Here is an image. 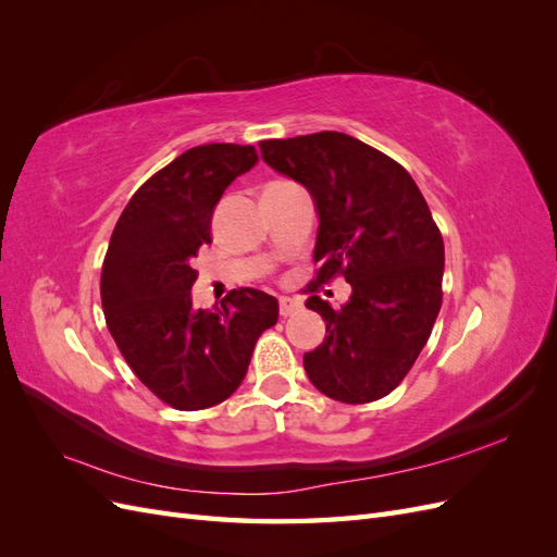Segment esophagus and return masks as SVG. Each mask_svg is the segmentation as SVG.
<instances>
[{"label":"esophagus","mask_w":557,"mask_h":557,"mask_svg":"<svg viewBox=\"0 0 557 557\" xmlns=\"http://www.w3.org/2000/svg\"><path fill=\"white\" fill-rule=\"evenodd\" d=\"M278 307H281V315H283V318H288V315H293V313L301 311V301H299V299H295V297H281Z\"/></svg>","instance_id":"1"}]
</instances>
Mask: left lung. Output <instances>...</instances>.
<instances>
[{
	"label": "left lung",
	"mask_w": 557,
	"mask_h": 557,
	"mask_svg": "<svg viewBox=\"0 0 557 557\" xmlns=\"http://www.w3.org/2000/svg\"><path fill=\"white\" fill-rule=\"evenodd\" d=\"M274 172L309 190L318 213L315 285L342 274V309L311 295L325 339L305 352L320 393L367 404L393 393L428 344L442 309L444 239L401 164L344 132L260 141Z\"/></svg>",
	"instance_id": "obj_1"
}]
</instances>
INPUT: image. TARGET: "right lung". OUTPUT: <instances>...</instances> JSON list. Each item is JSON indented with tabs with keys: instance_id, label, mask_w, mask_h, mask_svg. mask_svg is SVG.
Listing matches in <instances>:
<instances>
[{
	"instance_id": "obj_1",
	"label": "right lung",
	"mask_w": 557,
	"mask_h": 557,
	"mask_svg": "<svg viewBox=\"0 0 557 557\" xmlns=\"http://www.w3.org/2000/svg\"><path fill=\"white\" fill-rule=\"evenodd\" d=\"M256 162L252 146L185 150L134 193L111 234L102 267L109 332L137 379L178 411L215 407L237 391L258 336L278 320L276 297L256 288L232 290L230 305L213 309H195L190 295L218 201Z\"/></svg>"
}]
</instances>
